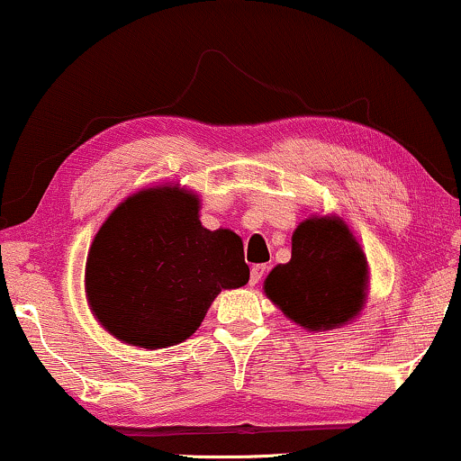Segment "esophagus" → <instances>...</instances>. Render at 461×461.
Segmentation results:
<instances>
[{
    "label": "esophagus",
    "mask_w": 461,
    "mask_h": 461,
    "mask_svg": "<svg viewBox=\"0 0 461 461\" xmlns=\"http://www.w3.org/2000/svg\"><path fill=\"white\" fill-rule=\"evenodd\" d=\"M266 270H267V267H266L264 264H259V266H253V267H250V278H249L250 287H255V285H259L261 278H264Z\"/></svg>",
    "instance_id": "34e87169"
}]
</instances>
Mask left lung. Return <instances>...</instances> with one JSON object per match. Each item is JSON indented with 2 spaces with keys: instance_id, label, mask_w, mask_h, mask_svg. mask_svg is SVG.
<instances>
[{
  "instance_id": "left-lung-1",
  "label": "left lung",
  "mask_w": 461,
  "mask_h": 461,
  "mask_svg": "<svg viewBox=\"0 0 461 461\" xmlns=\"http://www.w3.org/2000/svg\"><path fill=\"white\" fill-rule=\"evenodd\" d=\"M364 250L340 219L312 217L298 225L289 264L266 278V295L302 328L334 330L361 311L366 295Z\"/></svg>"
}]
</instances>
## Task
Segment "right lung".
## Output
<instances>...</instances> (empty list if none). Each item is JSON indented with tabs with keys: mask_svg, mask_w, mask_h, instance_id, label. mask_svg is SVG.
Returning a JSON list of instances; mask_svg holds the SVG:
<instances>
[{
	"mask_svg": "<svg viewBox=\"0 0 461 461\" xmlns=\"http://www.w3.org/2000/svg\"><path fill=\"white\" fill-rule=\"evenodd\" d=\"M185 189L157 187L127 197L97 231L86 258L91 311L110 334L166 348L200 328L221 289L249 283L240 236L211 231Z\"/></svg>",
	"mask_w": 461,
	"mask_h": 461,
	"instance_id": "add662e5",
	"label": "right lung"
}]
</instances>
